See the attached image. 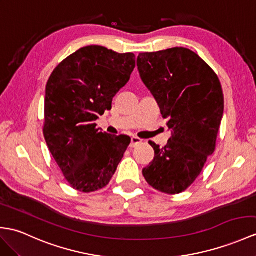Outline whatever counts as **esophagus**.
<instances>
[{"label":"esophagus","mask_w":256,"mask_h":256,"mask_svg":"<svg viewBox=\"0 0 256 256\" xmlns=\"http://www.w3.org/2000/svg\"><path fill=\"white\" fill-rule=\"evenodd\" d=\"M140 142H142V140H140V138H135V136H133V138H130V148H133V147H135L136 145L140 144Z\"/></svg>","instance_id":"34e87169"}]
</instances>
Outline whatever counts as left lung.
<instances>
[{"label": "left lung", "mask_w": 256, "mask_h": 256, "mask_svg": "<svg viewBox=\"0 0 256 256\" xmlns=\"http://www.w3.org/2000/svg\"><path fill=\"white\" fill-rule=\"evenodd\" d=\"M138 68L171 130L164 147L150 142L155 157L142 169V176L160 192L181 193L215 152L224 116L220 82L206 62L186 48L140 53Z\"/></svg>", "instance_id": "obj_1"}]
</instances>
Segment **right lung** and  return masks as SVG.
Here are the masks:
<instances>
[{
    "instance_id": "add662e5",
    "label": "right lung",
    "mask_w": 256,
    "mask_h": 256,
    "mask_svg": "<svg viewBox=\"0 0 256 256\" xmlns=\"http://www.w3.org/2000/svg\"><path fill=\"white\" fill-rule=\"evenodd\" d=\"M134 68L133 53L87 46L58 64L46 82L44 140L75 190L104 188L123 158L130 138L101 132L94 121L111 109Z\"/></svg>"
}]
</instances>
